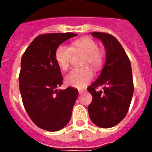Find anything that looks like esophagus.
<instances>
[{"label":"esophagus","instance_id":"esophagus-1","mask_svg":"<svg viewBox=\"0 0 152 152\" xmlns=\"http://www.w3.org/2000/svg\"><path fill=\"white\" fill-rule=\"evenodd\" d=\"M85 90L84 89H82V90H79L78 91V92H79V94H83V93L84 92H85Z\"/></svg>","mask_w":152,"mask_h":152}]
</instances>
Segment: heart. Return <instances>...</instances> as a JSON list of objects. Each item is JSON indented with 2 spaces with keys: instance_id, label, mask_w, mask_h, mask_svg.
Listing matches in <instances>:
<instances>
[{
  "instance_id": "heart-1",
  "label": "heart",
  "mask_w": 152,
  "mask_h": 152,
  "mask_svg": "<svg viewBox=\"0 0 152 152\" xmlns=\"http://www.w3.org/2000/svg\"><path fill=\"white\" fill-rule=\"evenodd\" d=\"M77 52L85 53L83 65L90 64L95 70L99 69L102 66L104 59L103 51L98 48V45L95 40L84 37L73 42L71 47L63 44L57 47L55 52V59L59 68L63 71L68 69L72 52L76 53ZM94 74L92 70L88 66H85L80 68H73L65 76L64 80L68 85L74 88H82L92 80Z\"/></svg>"
}]
</instances>
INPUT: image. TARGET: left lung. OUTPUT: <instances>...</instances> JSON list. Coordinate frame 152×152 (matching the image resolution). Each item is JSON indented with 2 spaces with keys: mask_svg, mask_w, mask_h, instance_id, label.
Segmentation results:
<instances>
[{
  "mask_svg": "<svg viewBox=\"0 0 152 152\" xmlns=\"http://www.w3.org/2000/svg\"><path fill=\"white\" fill-rule=\"evenodd\" d=\"M91 35L103 42L107 53L101 74L88 88L93 96L88 113L96 126L111 128L124 119L131 103L134 92L131 62L113 36L100 32ZM100 86H104L103 91H96Z\"/></svg>",
  "mask_w": 152,
  "mask_h": 152,
  "instance_id": "left-lung-1",
  "label": "left lung"
}]
</instances>
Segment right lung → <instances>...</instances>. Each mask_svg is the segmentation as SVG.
<instances>
[{
  "label": "right lung",
  "instance_id": "obj_1",
  "mask_svg": "<svg viewBox=\"0 0 152 152\" xmlns=\"http://www.w3.org/2000/svg\"><path fill=\"white\" fill-rule=\"evenodd\" d=\"M77 34L46 33L33 39L21 58L19 75L23 106L36 126L49 132L61 129L72 117L78 96L73 88L58 90L62 75L55 59L57 47Z\"/></svg>",
  "mask_w": 152,
  "mask_h": 152
}]
</instances>
